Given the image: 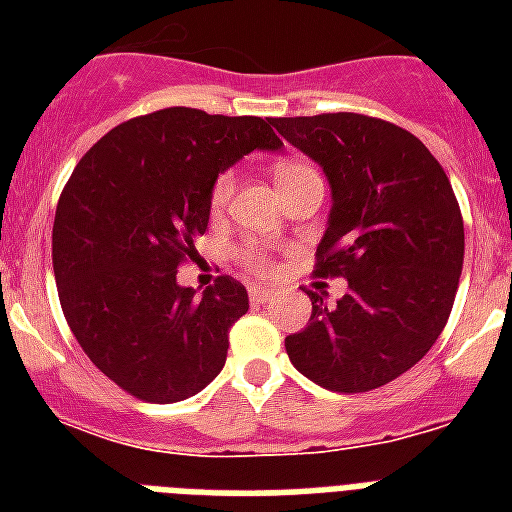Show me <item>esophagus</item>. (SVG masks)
Listing matches in <instances>:
<instances>
[{"instance_id":"obj_1","label":"esophagus","mask_w":512,"mask_h":512,"mask_svg":"<svg viewBox=\"0 0 512 512\" xmlns=\"http://www.w3.org/2000/svg\"><path fill=\"white\" fill-rule=\"evenodd\" d=\"M273 297H276V289L257 287V284H252V287H249V303L252 305L268 303V300H273Z\"/></svg>"}]
</instances>
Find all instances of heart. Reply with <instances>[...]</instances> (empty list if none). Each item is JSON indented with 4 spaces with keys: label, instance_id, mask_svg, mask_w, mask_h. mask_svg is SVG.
Wrapping results in <instances>:
<instances>
[{
    "label": "heart",
    "instance_id": "obj_1",
    "mask_svg": "<svg viewBox=\"0 0 512 512\" xmlns=\"http://www.w3.org/2000/svg\"><path fill=\"white\" fill-rule=\"evenodd\" d=\"M313 175H319V170H316L313 164L300 162V159H281V162L273 164V177H276L279 191L281 188H287V185L300 183V180ZM231 193L233 172L225 170L212 180V188H209V207H212V212L223 209L225 204H228V199H231ZM236 263H239L244 271L252 273V276H271V273L276 271L273 257L268 255L265 249L257 247V244H252V241H247V244H241V247L236 249Z\"/></svg>",
    "mask_w": 512,
    "mask_h": 512
}]
</instances>
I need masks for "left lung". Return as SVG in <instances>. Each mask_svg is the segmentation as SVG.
I'll list each match as a JSON object with an SVG mask.
<instances>
[{"mask_svg":"<svg viewBox=\"0 0 512 512\" xmlns=\"http://www.w3.org/2000/svg\"><path fill=\"white\" fill-rule=\"evenodd\" d=\"M332 185L316 276H345L335 308L308 289L311 319L284 340L300 374L366 393L412 369L452 313L465 225L444 167L412 132L364 114L273 119Z\"/></svg>","mask_w":512,"mask_h":512,"instance_id":"left-lung-1","label":"left lung"}]
</instances>
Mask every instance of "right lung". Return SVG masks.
Masks as SVG:
<instances>
[{
	"label": "right lung",
	"mask_w": 512,
	"mask_h": 512,
	"mask_svg": "<svg viewBox=\"0 0 512 512\" xmlns=\"http://www.w3.org/2000/svg\"><path fill=\"white\" fill-rule=\"evenodd\" d=\"M257 148L279 151L271 119L172 106L135 116L79 159L52 225L63 316L92 364L140 401L172 404L215 380L247 289L217 276L177 284L209 223V188Z\"/></svg>",
	"instance_id": "obj_1"
}]
</instances>
